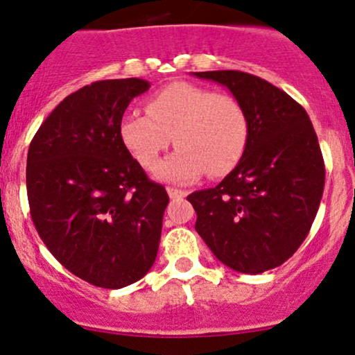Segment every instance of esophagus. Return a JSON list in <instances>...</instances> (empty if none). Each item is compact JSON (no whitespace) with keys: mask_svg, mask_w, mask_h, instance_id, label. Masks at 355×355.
<instances>
[{"mask_svg":"<svg viewBox=\"0 0 355 355\" xmlns=\"http://www.w3.org/2000/svg\"><path fill=\"white\" fill-rule=\"evenodd\" d=\"M166 191H168V197L170 198H183V197H187V191L185 190L173 189V187H168V189H166Z\"/></svg>","mask_w":355,"mask_h":355,"instance_id":"1","label":"esophagus"}]
</instances>
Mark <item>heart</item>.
<instances>
[{
	"label": "heart",
	"mask_w": 355,
	"mask_h": 355,
	"mask_svg": "<svg viewBox=\"0 0 355 355\" xmlns=\"http://www.w3.org/2000/svg\"><path fill=\"white\" fill-rule=\"evenodd\" d=\"M248 118L234 96L177 81L146 100V112L128 110L120 137L144 166L173 144L175 153L155 166V177L190 183L203 173L223 175L239 164L248 144Z\"/></svg>",
	"instance_id": "b5f03b06"
}]
</instances>
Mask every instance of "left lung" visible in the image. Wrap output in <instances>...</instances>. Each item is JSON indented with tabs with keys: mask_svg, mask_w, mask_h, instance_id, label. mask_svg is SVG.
I'll list each match as a JSON object with an SVG mask.
<instances>
[{
	"mask_svg": "<svg viewBox=\"0 0 355 355\" xmlns=\"http://www.w3.org/2000/svg\"><path fill=\"white\" fill-rule=\"evenodd\" d=\"M229 88L248 118V144L214 189L189 195L195 230L242 274L282 266L307 237L324 191V158L307 112L268 81L235 70L198 71Z\"/></svg>",
	"mask_w": 355,
	"mask_h": 355,
	"instance_id": "8db88e82",
	"label": "left lung"
}]
</instances>
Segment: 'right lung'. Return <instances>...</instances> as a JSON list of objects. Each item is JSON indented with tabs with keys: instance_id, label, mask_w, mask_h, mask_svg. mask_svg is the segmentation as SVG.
Here are the masks:
<instances>
[{
	"instance_id": "1",
	"label": "right lung",
	"mask_w": 355,
	"mask_h": 355,
	"mask_svg": "<svg viewBox=\"0 0 355 355\" xmlns=\"http://www.w3.org/2000/svg\"><path fill=\"white\" fill-rule=\"evenodd\" d=\"M150 83L101 80L71 93L33 137L26 190L40 237L88 284L121 288L153 266L168 195L146 177L120 137V121Z\"/></svg>"
}]
</instances>
